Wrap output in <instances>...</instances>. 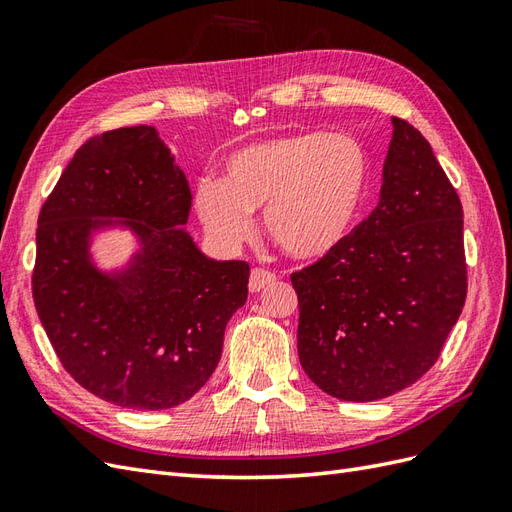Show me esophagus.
Listing matches in <instances>:
<instances>
[{
  "label": "esophagus",
  "mask_w": 512,
  "mask_h": 512,
  "mask_svg": "<svg viewBox=\"0 0 512 512\" xmlns=\"http://www.w3.org/2000/svg\"><path fill=\"white\" fill-rule=\"evenodd\" d=\"M277 281V274L266 270V268H253L251 270V279H248V290L259 292L261 287H266L270 283Z\"/></svg>",
  "instance_id": "1"
}]
</instances>
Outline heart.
<instances>
[{
    "mask_svg": "<svg viewBox=\"0 0 512 512\" xmlns=\"http://www.w3.org/2000/svg\"><path fill=\"white\" fill-rule=\"evenodd\" d=\"M370 183V153L357 138L290 131L233 151L222 181L199 183L194 207L225 246L244 242L253 231L251 212L264 207L274 244L300 259H320L359 225Z\"/></svg>",
    "mask_w": 512,
    "mask_h": 512,
    "instance_id": "obj_1",
    "label": "heart"
}]
</instances>
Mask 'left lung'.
<instances>
[{"label": "left lung", "mask_w": 512, "mask_h": 512, "mask_svg": "<svg viewBox=\"0 0 512 512\" xmlns=\"http://www.w3.org/2000/svg\"><path fill=\"white\" fill-rule=\"evenodd\" d=\"M391 123L381 201L342 246L290 277L300 365L350 402L419 381L467 296L461 199L428 140L398 116Z\"/></svg>", "instance_id": "1"}]
</instances>
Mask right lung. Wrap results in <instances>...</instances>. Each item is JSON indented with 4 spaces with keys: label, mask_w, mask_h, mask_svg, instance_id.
Here are the masks:
<instances>
[{
    "label": "right lung",
    "mask_w": 512,
    "mask_h": 512,
    "mask_svg": "<svg viewBox=\"0 0 512 512\" xmlns=\"http://www.w3.org/2000/svg\"><path fill=\"white\" fill-rule=\"evenodd\" d=\"M186 173L147 125L88 138L38 214L32 296L62 368L93 396L138 411L192 398L216 370L248 296L246 261L207 259L181 229ZM123 217L143 248L125 273L87 259L89 231Z\"/></svg>",
    "instance_id": "obj_1"
}]
</instances>
